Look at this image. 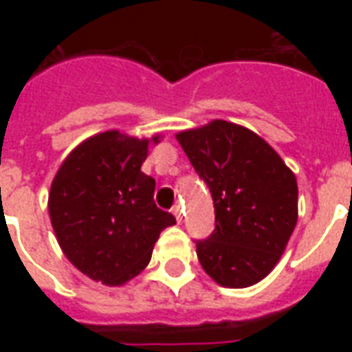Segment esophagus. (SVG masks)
I'll list each match as a JSON object with an SVG mask.
<instances>
[{
	"mask_svg": "<svg viewBox=\"0 0 352 352\" xmlns=\"http://www.w3.org/2000/svg\"><path fill=\"white\" fill-rule=\"evenodd\" d=\"M173 215H175L177 223H182V208L177 204V206H173Z\"/></svg>",
	"mask_w": 352,
	"mask_h": 352,
	"instance_id": "obj_1",
	"label": "esophagus"
}]
</instances>
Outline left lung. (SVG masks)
I'll return each mask as SVG.
<instances>
[{"mask_svg":"<svg viewBox=\"0 0 352 352\" xmlns=\"http://www.w3.org/2000/svg\"><path fill=\"white\" fill-rule=\"evenodd\" d=\"M175 138L214 197L215 230L197 241L201 267L226 289L259 283L298 223L296 175L267 140L234 122L217 118Z\"/></svg>","mask_w":352,"mask_h":352,"instance_id":"1","label":"left lung"}]
</instances>
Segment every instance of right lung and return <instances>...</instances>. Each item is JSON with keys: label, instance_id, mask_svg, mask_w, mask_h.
Returning a JSON list of instances; mask_svg holds the SVG:
<instances>
[{"label": "right lung", "instance_id": "obj_1", "mask_svg": "<svg viewBox=\"0 0 352 352\" xmlns=\"http://www.w3.org/2000/svg\"><path fill=\"white\" fill-rule=\"evenodd\" d=\"M151 138L96 133L65 157L52 179L49 215L69 261L93 281L120 287L148 267L155 241L175 217L157 208L142 173Z\"/></svg>", "mask_w": 352, "mask_h": 352}]
</instances>
